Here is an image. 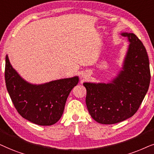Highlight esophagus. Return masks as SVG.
I'll return each mask as SVG.
<instances>
[{"instance_id":"1","label":"esophagus","mask_w":154,"mask_h":154,"mask_svg":"<svg viewBox=\"0 0 154 154\" xmlns=\"http://www.w3.org/2000/svg\"><path fill=\"white\" fill-rule=\"evenodd\" d=\"M88 77H89V73H87V72H84L82 74V75H81V77L84 79H87Z\"/></svg>"}]
</instances>
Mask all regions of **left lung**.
I'll list each match as a JSON object with an SVG mask.
<instances>
[{
    "label": "left lung",
    "instance_id": "obj_1",
    "mask_svg": "<svg viewBox=\"0 0 154 154\" xmlns=\"http://www.w3.org/2000/svg\"><path fill=\"white\" fill-rule=\"evenodd\" d=\"M128 48L121 70L108 83L85 82L86 104L98 123L112 125L134 116L148 91L151 74L146 48L133 33L122 32Z\"/></svg>",
    "mask_w": 154,
    "mask_h": 154
}]
</instances>
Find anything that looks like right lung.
Masks as SVG:
<instances>
[{"label":"right lung","mask_w":154,"mask_h":154,"mask_svg":"<svg viewBox=\"0 0 154 154\" xmlns=\"http://www.w3.org/2000/svg\"><path fill=\"white\" fill-rule=\"evenodd\" d=\"M6 88L20 116L32 123L48 126L60 120L71 90L79 82V77L51 81L41 85L26 82L5 56Z\"/></svg>","instance_id":"obj_1"}]
</instances>
